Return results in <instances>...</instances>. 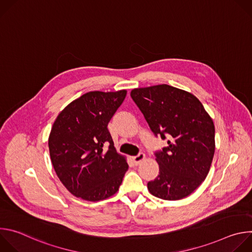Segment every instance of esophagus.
I'll list each match as a JSON object with an SVG mask.
<instances>
[{
  "label": "esophagus",
  "mask_w": 252,
  "mask_h": 252,
  "mask_svg": "<svg viewBox=\"0 0 252 252\" xmlns=\"http://www.w3.org/2000/svg\"><path fill=\"white\" fill-rule=\"evenodd\" d=\"M145 158H146V155L143 154V153H139L137 156H135V157L132 158V160H133V162L137 165L141 160H143Z\"/></svg>",
  "instance_id": "esophagus-1"
}]
</instances>
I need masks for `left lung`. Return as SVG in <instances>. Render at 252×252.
Listing matches in <instances>:
<instances>
[{
  "instance_id": "8db88e82",
  "label": "left lung",
  "mask_w": 252,
  "mask_h": 252,
  "mask_svg": "<svg viewBox=\"0 0 252 252\" xmlns=\"http://www.w3.org/2000/svg\"><path fill=\"white\" fill-rule=\"evenodd\" d=\"M132 100L152 131L167 147L155 153L159 173L148 183L150 192L161 199L178 200L204 181L214 155V125L192 94L168 85L134 89Z\"/></svg>"
}]
</instances>
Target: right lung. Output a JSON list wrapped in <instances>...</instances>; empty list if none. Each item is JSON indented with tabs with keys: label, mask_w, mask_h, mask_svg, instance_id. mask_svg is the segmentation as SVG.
Here are the masks:
<instances>
[{
	"label": "right lung",
	"mask_w": 252,
	"mask_h": 252,
	"mask_svg": "<svg viewBox=\"0 0 252 252\" xmlns=\"http://www.w3.org/2000/svg\"><path fill=\"white\" fill-rule=\"evenodd\" d=\"M126 91L90 92L71 101L55 121L49 150L55 171L77 197L98 201L114 195L128 168L107 129Z\"/></svg>",
	"instance_id": "obj_1"
}]
</instances>
